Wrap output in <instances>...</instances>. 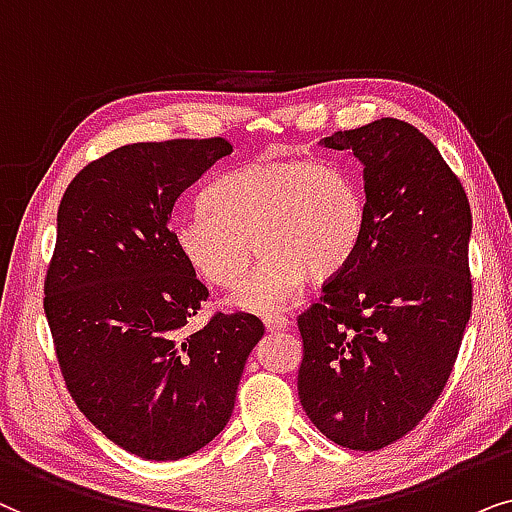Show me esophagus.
<instances>
[{
  "label": "esophagus",
  "instance_id": "1",
  "mask_svg": "<svg viewBox=\"0 0 512 512\" xmlns=\"http://www.w3.org/2000/svg\"><path fill=\"white\" fill-rule=\"evenodd\" d=\"M290 325H292V320L285 318V316H278V313H269V316H264V327H267L269 332L288 330Z\"/></svg>",
  "mask_w": 512,
  "mask_h": 512
}]
</instances>
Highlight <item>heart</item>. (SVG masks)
I'll return each instance as SVG.
<instances>
[{
	"instance_id": "1",
	"label": "heart",
	"mask_w": 512,
	"mask_h": 512,
	"mask_svg": "<svg viewBox=\"0 0 512 512\" xmlns=\"http://www.w3.org/2000/svg\"><path fill=\"white\" fill-rule=\"evenodd\" d=\"M206 213L170 222L175 250L201 281L231 288L260 262L229 304L250 313L281 311L309 278L346 269L363 241L365 199L349 170L332 161L252 159L217 177L203 194Z\"/></svg>"
}]
</instances>
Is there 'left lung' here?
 <instances>
[{
  "label": "left lung",
  "instance_id": "8db88e82",
  "mask_svg": "<svg viewBox=\"0 0 512 512\" xmlns=\"http://www.w3.org/2000/svg\"><path fill=\"white\" fill-rule=\"evenodd\" d=\"M320 145L363 166L365 231L297 318V391L325 438L374 452L410 433L447 384L473 304V217L459 177L407 121L377 119Z\"/></svg>",
  "mask_w": 512,
  "mask_h": 512
}]
</instances>
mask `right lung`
Segmentation results:
<instances>
[{
    "label": "right lung",
    "mask_w": 512,
    "mask_h": 512,
    "mask_svg": "<svg viewBox=\"0 0 512 512\" xmlns=\"http://www.w3.org/2000/svg\"><path fill=\"white\" fill-rule=\"evenodd\" d=\"M231 152L222 138L135 142L88 163L60 201L44 281L60 372L86 419L140 459L206 447L264 335L250 313L189 330L208 288L170 238L175 201Z\"/></svg>",
    "instance_id": "1"
}]
</instances>
